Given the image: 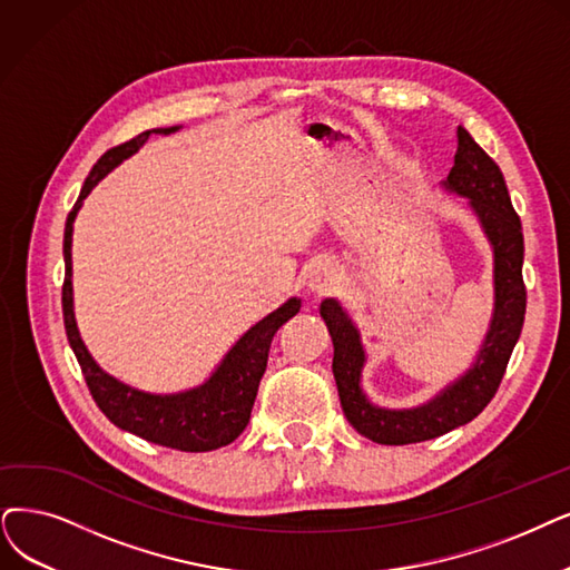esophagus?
I'll return each instance as SVG.
<instances>
[{
    "mask_svg": "<svg viewBox=\"0 0 570 570\" xmlns=\"http://www.w3.org/2000/svg\"><path fill=\"white\" fill-rule=\"evenodd\" d=\"M338 285H341V268L334 262L323 259V262H315L311 266L308 289L313 294H317V297H325V294L334 292Z\"/></svg>",
    "mask_w": 570,
    "mask_h": 570,
    "instance_id": "esophagus-1",
    "label": "esophagus"
}]
</instances>
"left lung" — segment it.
<instances>
[{
	"instance_id": "8db88e82",
	"label": "left lung",
	"mask_w": 570,
	"mask_h": 570,
	"mask_svg": "<svg viewBox=\"0 0 570 570\" xmlns=\"http://www.w3.org/2000/svg\"><path fill=\"white\" fill-rule=\"evenodd\" d=\"M459 147L444 189L468 198L472 213L493 247V315L472 367L435 397L414 409H383L362 393L364 348L360 332L336 299L321 304V315L332 334L338 400L348 423L379 444H414L435 440L444 432L470 423L493 400L508 370L510 355L523 327L527 287L521 278L523 234L519 215L493 158L459 126Z\"/></svg>"
}]
</instances>
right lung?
<instances>
[{
  "instance_id": "add662e5",
  "label": "right lung",
  "mask_w": 570,
  "mask_h": 570,
  "mask_svg": "<svg viewBox=\"0 0 570 570\" xmlns=\"http://www.w3.org/2000/svg\"><path fill=\"white\" fill-rule=\"evenodd\" d=\"M179 126L173 128H154L140 132L119 147H111L100 156V161L88 173L81 194L75 203L72 213L67 215L65 222V240H62V255H65V283H62V321L67 341L79 360V367L83 372L86 385L90 395H94L100 412L121 430L132 432L147 442L170 446L177 451H213L219 446L232 444L249 421V412L257 397L259 381L266 372V360L271 338L278 332L283 323H287L292 315H297L302 308V299L292 297L281 308L268 313L264 321L255 327H249L234 348L224 355L219 367L213 376L185 393L173 395H154L130 385L121 383L119 379L109 376L98 367V362L90 357L88 348L77 330L75 321V299H72V224L81 208L83 198L94 191L98 181L117 168L124 158L138 151L151 132L168 135L175 132Z\"/></svg>"
}]
</instances>
